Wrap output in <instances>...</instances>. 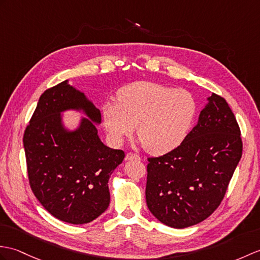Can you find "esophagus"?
I'll use <instances>...</instances> for the list:
<instances>
[{
	"instance_id": "34e87169",
	"label": "esophagus",
	"mask_w": 260,
	"mask_h": 260,
	"mask_svg": "<svg viewBox=\"0 0 260 260\" xmlns=\"http://www.w3.org/2000/svg\"><path fill=\"white\" fill-rule=\"evenodd\" d=\"M126 160H132V159H141V157L138 155L134 154V153H127L125 156Z\"/></svg>"
}]
</instances>
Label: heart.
Wrapping results in <instances>:
<instances>
[{
	"label": "heart",
	"instance_id": "heart-1",
	"mask_svg": "<svg viewBox=\"0 0 260 260\" xmlns=\"http://www.w3.org/2000/svg\"><path fill=\"white\" fill-rule=\"evenodd\" d=\"M117 100L106 102L102 108L103 125L111 142L123 144L136 125L138 143L154 155L177 148L197 113L196 100L188 90L152 82L123 87Z\"/></svg>",
	"mask_w": 260,
	"mask_h": 260
}]
</instances>
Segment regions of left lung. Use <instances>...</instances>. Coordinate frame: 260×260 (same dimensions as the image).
<instances>
[{
    "mask_svg": "<svg viewBox=\"0 0 260 260\" xmlns=\"http://www.w3.org/2000/svg\"><path fill=\"white\" fill-rule=\"evenodd\" d=\"M243 154L240 129L227 102L212 94L177 148L148 158L146 203L164 225L186 228L219 206Z\"/></svg>",
    "mask_w": 260,
    "mask_h": 260,
    "instance_id": "obj_1",
    "label": "left lung"
}]
</instances>
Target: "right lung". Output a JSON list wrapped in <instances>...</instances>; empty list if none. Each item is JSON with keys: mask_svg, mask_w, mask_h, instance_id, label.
<instances>
[{"mask_svg": "<svg viewBox=\"0 0 260 260\" xmlns=\"http://www.w3.org/2000/svg\"><path fill=\"white\" fill-rule=\"evenodd\" d=\"M69 82L41 95L23 144L29 184L42 206L59 220L82 225L107 209L108 180L125 154L101 141L100 110ZM70 110L86 116L74 129L63 120Z\"/></svg>", "mask_w": 260, "mask_h": 260, "instance_id": "add662e5", "label": "right lung"}]
</instances>
